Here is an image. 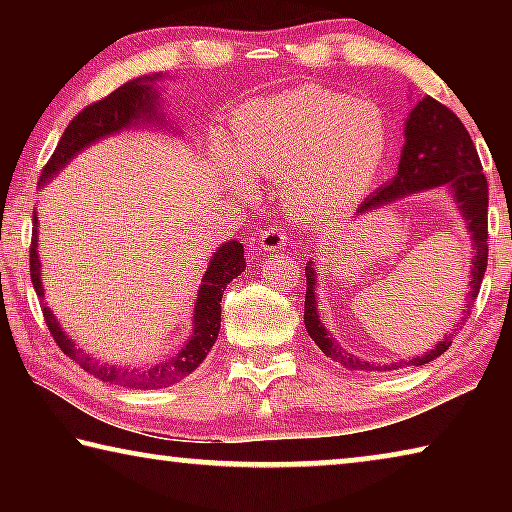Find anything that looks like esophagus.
<instances>
[{
	"label": "esophagus",
	"instance_id": "esophagus-1",
	"mask_svg": "<svg viewBox=\"0 0 512 512\" xmlns=\"http://www.w3.org/2000/svg\"><path fill=\"white\" fill-rule=\"evenodd\" d=\"M259 246L266 253H271V250H282L287 246V232H284L280 225H268L266 230H262V235H259Z\"/></svg>",
	"mask_w": 512,
	"mask_h": 512
}]
</instances>
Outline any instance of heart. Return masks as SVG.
<instances>
[{
	"mask_svg": "<svg viewBox=\"0 0 512 512\" xmlns=\"http://www.w3.org/2000/svg\"><path fill=\"white\" fill-rule=\"evenodd\" d=\"M232 140L237 158H225V169L241 194H253V178L282 180L291 210L339 216L375 185L388 124L375 103L302 85L241 108Z\"/></svg>",
	"mask_w": 512,
	"mask_h": 512,
	"instance_id": "obj_1",
	"label": "heart"
}]
</instances>
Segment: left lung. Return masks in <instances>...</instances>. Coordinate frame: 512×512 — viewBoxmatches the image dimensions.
Returning <instances> with one entry per match:
<instances>
[{
    "instance_id": "left-lung-1",
    "label": "left lung",
    "mask_w": 512,
    "mask_h": 512,
    "mask_svg": "<svg viewBox=\"0 0 512 512\" xmlns=\"http://www.w3.org/2000/svg\"><path fill=\"white\" fill-rule=\"evenodd\" d=\"M445 187L452 194L454 203L465 219V228L470 232L472 241V266L470 282H467V305L463 309V318L470 314L474 300L479 296L485 266H488V180L483 176V167L479 153L474 149L470 133L465 131L463 121L443 103L422 97L409 112L404 126V146L400 155V167L395 178L379 187L375 194L368 196L359 212H370L377 207L404 198L409 194H418L422 189ZM307 275V293H305V327L311 339L323 350L325 357L348 370H400L404 366H424L440 354L447 352L452 345V334L438 341L422 357H413L400 363H370L354 357L339 341L327 332L320 323L316 311V268L314 262L305 266ZM461 325V323H458Z\"/></svg>"
}]
</instances>
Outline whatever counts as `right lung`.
<instances>
[{"label":"right lung","instance_id":"obj_1","mask_svg":"<svg viewBox=\"0 0 512 512\" xmlns=\"http://www.w3.org/2000/svg\"><path fill=\"white\" fill-rule=\"evenodd\" d=\"M162 79V74H146L140 79H133L124 85H119L115 92H110L106 99H101L92 106L83 108L76 115L69 126L65 128L63 137L56 146L54 155H51L45 169L40 173V187L49 183L56 173L65 167L69 160H74L76 153H81L85 146L94 144L103 137L115 135L126 131V128L140 126V124H158L162 126L164 112H160L158 90L155 83ZM29 262H31V282L36 289L38 298L42 302V316L49 327L51 336H54L58 348L63 350L69 359H74L79 366L90 372L101 381H110V384L135 388V391H151V388H167L176 381L185 379L187 375L201 366L207 352L219 336L221 329V298L228 284L235 280L237 275L246 271V257L244 246L239 241H225V244L212 255L207 271L198 287V298L194 307V332L185 343L176 357L167 361L155 363V366L144 368H121L110 366V363H101L99 359L85 354L76 343L63 332V327L51 314V309L45 305V287L40 280V257H38V214H33V237L29 248Z\"/></svg>","mask_w":512,"mask_h":512}]
</instances>
